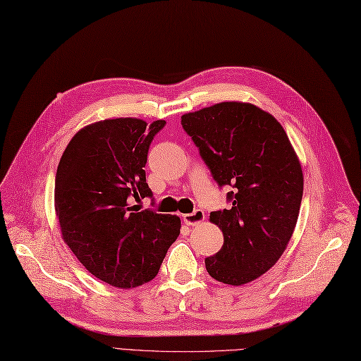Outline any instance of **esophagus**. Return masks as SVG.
Returning a JSON list of instances; mask_svg holds the SVG:
<instances>
[{"mask_svg": "<svg viewBox=\"0 0 361 361\" xmlns=\"http://www.w3.org/2000/svg\"><path fill=\"white\" fill-rule=\"evenodd\" d=\"M204 218H206L204 212H202V210H195V212H192V214L184 215V216H183V221H184V223H186L188 226H197V224L202 223V221H204Z\"/></svg>", "mask_w": 361, "mask_h": 361, "instance_id": "34e87169", "label": "esophagus"}]
</instances>
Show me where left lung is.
<instances>
[{"label": "left lung", "instance_id": "left-lung-1", "mask_svg": "<svg viewBox=\"0 0 361 361\" xmlns=\"http://www.w3.org/2000/svg\"><path fill=\"white\" fill-rule=\"evenodd\" d=\"M219 186L228 210L212 212L223 232L221 250L206 257L207 273L227 285L252 282L279 261L298 223L303 172L285 129L247 102H221L181 117Z\"/></svg>", "mask_w": 361, "mask_h": 361}]
</instances>
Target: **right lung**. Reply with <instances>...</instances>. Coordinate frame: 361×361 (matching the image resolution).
Wrapping results in <instances>:
<instances>
[{
    "mask_svg": "<svg viewBox=\"0 0 361 361\" xmlns=\"http://www.w3.org/2000/svg\"><path fill=\"white\" fill-rule=\"evenodd\" d=\"M164 123L118 117L87 125L58 166L54 210L63 243L92 276L117 288L152 281L180 235L177 215L133 206L152 195L143 168Z\"/></svg>",
    "mask_w": 361,
    "mask_h": 361,
    "instance_id": "add662e5",
    "label": "right lung"
}]
</instances>
